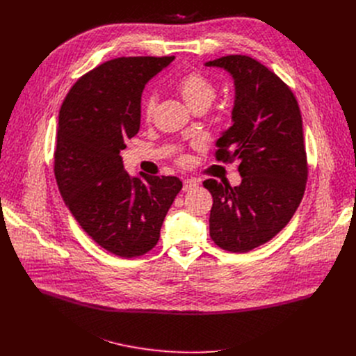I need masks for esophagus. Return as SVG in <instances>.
I'll list each match as a JSON object with an SVG mask.
<instances>
[{"label": "esophagus", "mask_w": 356, "mask_h": 356, "mask_svg": "<svg viewBox=\"0 0 356 356\" xmlns=\"http://www.w3.org/2000/svg\"><path fill=\"white\" fill-rule=\"evenodd\" d=\"M198 186V181L195 179H184L183 180V191L194 190Z\"/></svg>", "instance_id": "34e87169"}]
</instances>
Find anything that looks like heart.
Returning a JSON list of instances; mask_svg holds the SVG:
<instances>
[{
    "instance_id": "obj_1",
    "label": "heart",
    "mask_w": 356,
    "mask_h": 356,
    "mask_svg": "<svg viewBox=\"0 0 356 356\" xmlns=\"http://www.w3.org/2000/svg\"><path fill=\"white\" fill-rule=\"evenodd\" d=\"M176 90L184 99L187 107L191 108L193 111L198 107L209 108L214 101L216 92H217L213 81L198 72H193V73L183 76L176 83ZM156 104H158V95L155 92H149L145 95L143 115L146 120L152 118V115H154Z\"/></svg>"
}]
</instances>
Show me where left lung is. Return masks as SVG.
<instances>
[{"label": "left lung", "mask_w": 356, "mask_h": 356, "mask_svg": "<svg viewBox=\"0 0 356 356\" xmlns=\"http://www.w3.org/2000/svg\"><path fill=\"white\" fill-rule=\"evenodd\" d=\"M209 67L234 80L232 125L217 139L216 158L239 161L241 184L209 179L213 195L210 236L236 253L264 245L294 216L307 181L302 121L291 90L266 66L249 56L229 55Z\"/></svg>", "instance_id": "8db88e82"}]
</instances>
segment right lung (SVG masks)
Here are the masks:
<instances>
[{
	"label": "right lung",
	"instance_id": "obj_1",
	"mask_svg": "<svg viewBox=\"0 0 356 356\" xmlns=\"http://www.w3.org/2000/svg\"><path fill=\"white\" fill-rule=\"evenodd\" d=\"M175 56L118 58L80 77L58 127L55 176L67 209L101 248L120 258L149 252L183 187L176 176H129L121 150L140 127L145 84Z\"/></svg>",
	"mask_w": 356,
	"mask_h": 356
}]
</instances>
